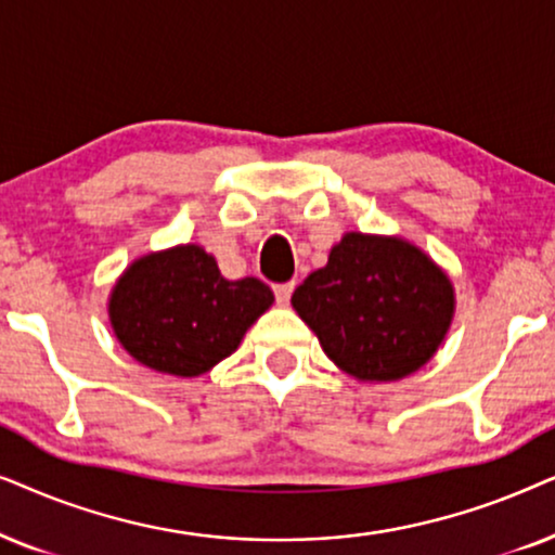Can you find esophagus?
I'll return each mask as SVG.
<instances>
[{
	"label": "esophagus",
	"mask_w": 555,
	"mask_h": 555,
	"mask_svg": "<svg viewBox=\"0 0 555 555\" xmlns=\"http://www.w3.org/2000/svg\"><path fill=\"white\" fill-rule=\"evenodd\" d=\"M292 292H294V282H286V284H276V286H273V294H276V301H279V305H282V307L289 305Z\"/></svg>",
	"instance_id": "esophagus-1"
}]
</instances>
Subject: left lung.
Instances as JSON below:
<instances>
[{"instance_id": "8db88e82", "label": "left lung", "mask_w": 555, "mask_h": 555, "mask_svg": "<svg viewBox=\"0 0 555 555\" xmlns=\"http://www.w3.org/2000/svg\"><path fill=\"white\" fill-rule=\"evenodd\" d=\"M292 307L339 371L360 383H393L437 354L456 294L416 243L350 231L292 294Z\"/></svg>"}]
</instances>
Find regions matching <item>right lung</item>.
<instances>
[{"instance_id":"add662e5","label":"right lung","mask_w":555,"mask_h":555,"mask_svg":"<svg viewBox=\"0 0 555 555\" xmlns=\"http://www.w3.org/2000/svg\"><path fill=\"white\" fill-rule=\"evenodd\" d=\"M273 305L254 276L228 282L197 243L131 261L108 294V322L137 363L197 378L238 350L250 324Z\"/></svg>"}]
</instances>
